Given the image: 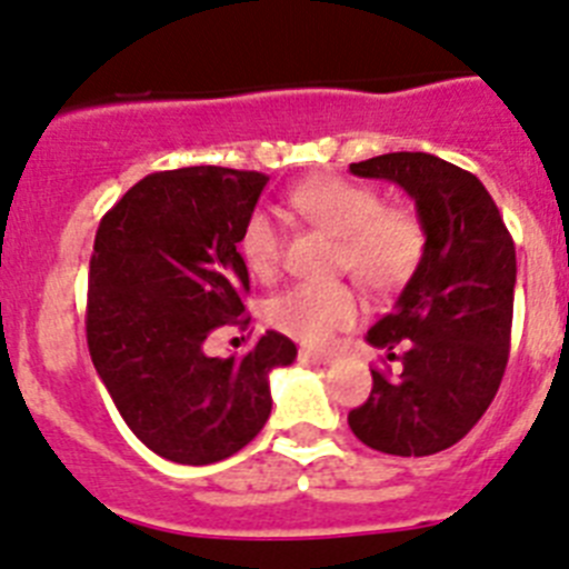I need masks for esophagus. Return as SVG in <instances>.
<instances>
[{
    "label": "esophagus",
    "instance_id": "obj_1",
    "mask_svg": "<svg viewBox=\"0 0 569 569\" xmlns=\"http://www.w3.org/2000/svg\"><path fill=\"white\" fill-rule=\"evenodd\" d=\"M298 358L303 360V363H318V367H326V363L332 360L326 352H312V349H300Z\"/></svg>",
    "mask_w": 569,
    "mask_h": 569
}]
</instances>
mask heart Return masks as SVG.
Returning a JSON list of instances; mask_svg holds the SVG:
<instances>
[{"label":"heart","mask_w":569,"mask_h":569,"mask_svg":"<svg viewBox=\"0 0 569 569\" xmlns=\"http://www.w3.org/2000/svg\"><path fill=\"white\" fill-rule=\"evenodd\" d=\"M291 209L338 237V266L367 289L387 295L412 278L427 251V229L407 206H383L378 191L343 177L300 182L289 194ZM283 229L269 209L251 211L240 234L246 269L269 280L280 266ZM269 323L306 346L332 343L363 315L349 283H295L269 303Z\"/></svg>","instance_id":"1"}]
</instances>
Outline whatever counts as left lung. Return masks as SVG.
I'll use <instances>...</instances> for the list:
<instances>
[{
	"label": "left lung",
	"instance_id": "left-lung-1",
	"mask_svg": "<svg viewBox=\"0 0 569 569\" xmlns=\"http://www.w3.org/2000/svg\"><path fill=\"white\" fill-rule=\"evenodd\" d=\"M349 171L401 186L427 229L421 266L392 312L367 332L401 369H372V392L349 412V427L387 456H435L481 421L501 387L516 246L483 182L441 157L395 151Z\"/></svg>",
	"mask_w": 569,
	"mask_h": 569
}]
</instances>
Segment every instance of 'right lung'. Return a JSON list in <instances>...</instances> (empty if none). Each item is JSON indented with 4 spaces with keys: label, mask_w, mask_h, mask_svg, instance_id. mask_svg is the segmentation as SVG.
I'll list each match as a JSON object with an SVG mask.
<instances>
[{
    "label": "right lung",
    "mask_w": 569,
    "mask_h": 569,
    "mask_svg": "<svg viewBox=\"0 0 569 569\" xmlns=\"http://www.w3.org/2000/svg\"><path fill=\"white\" fill-rule=\"evenodd\" d=\"M269 177L220 166L157 171L102 217L88 274V352L128 429L174 463L223 461L266 427L269 375L298 358L266 332L243 358L206 340L246 326L237 251Z\"/></svg>",
    "instance_id": "obj_1"
}]
</instances>
